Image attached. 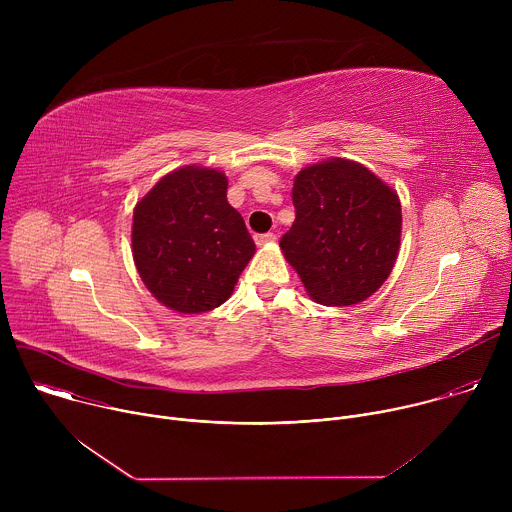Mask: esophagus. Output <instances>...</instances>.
<instances>
[{
	"label": "esophagus",
	"mask_w": 512,
	"mask_h": 512,
	"mask_svg": "<svg viewBox=\"0 0 512 512\" xmlns=\"http://www.w3.org/2000/svg\"><path fill=\"white\" fill-rule=\"evenodd\" d=\"M275 241V233H263V235H255V243L257 245H267Z\"/></svg>",
	"instance_id": "34e87169"
}]
</instances>
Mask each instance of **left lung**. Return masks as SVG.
I'll use <instances>...</instances> for the list:
<instances>
[{"mask_svg": "<svg viewBox=\"0 0 512 512\" xmlns=\"http://www.w3.org/2000/svg\"><path fill=\"white\" fill-rule=\"evenodd\" d=\"M291 198L296 221L279 247L308 296L336 308L371 298L399 255L397 192L362 164L330 158L298 172Z\"/></svg>", "mask_w": 512, "mask_h": 512, "instance_id": "left-lung-1", "label": "left lung"}]
</instances>
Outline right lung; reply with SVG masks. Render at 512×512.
<instances>
[{"instance_id": "right-lung-1", "label": "right lung", "mask_w": 512, "mask_h": 512, "mask_svg": "<svg viewBox=\"0 0 512 512\" xmlns=\"http://www.w3.org/2000/svg\"><path fill=\"white\" fill-rule=\"evenodd\" d=\"M221 170L182 166L133 208L131 249L141 281L178 314L225 304L255 255L243 216L227 200Z\"/></svg>"}]
</instances>
